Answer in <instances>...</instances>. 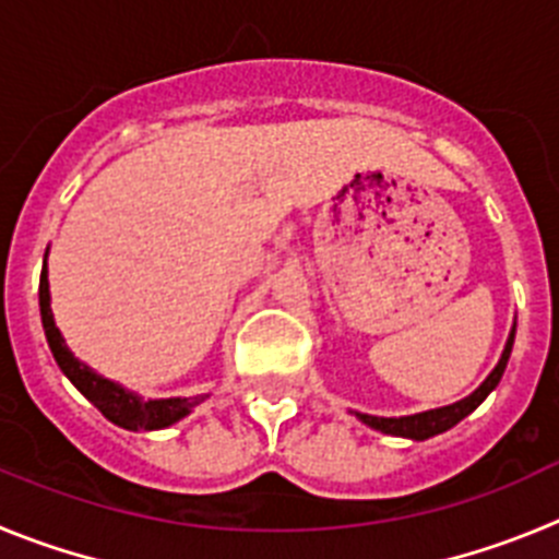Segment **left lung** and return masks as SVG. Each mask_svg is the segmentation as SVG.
<instances>
[{
    "instance_id": "left-lung-1",
    "label": "left lung",
    "mask_w": 559,
    "mask_h": 559,
    "mask_svg": "<svg viewBox=\"0 0 559 559\" xmlns=\"http://www.w3.org/2000/svg\"><path fill=\"white\" fill-rule=\"evenodd\" d=\"M512 342H515V323H512L510 336H507V345L501 350L499 365L492 367L490 376L476 386L471 395H465L462 401H454L449 406H437V409H426V412H415V415H401V417H381V415H367V412H354L359 417L361 424L370 426V429L381 431V435H392V437H406V440H429V437L442 435V431L454 429L460 424L462 417H467L481 401L490 395L496 386H499L501 376H504V367L510 361L512 354Z\"/></svg>"
}]
</instances>
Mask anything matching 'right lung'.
Wrapping results in <instances>:
<instances>
[{
  "instance_id": "obj_1",
  "label": "right lung",
  "mask_w": 559,
  "mask_h": 559,
  "mask_svg": "<svg viewBox=\"0 0 559 559\" xmlns=\"http://www.w3.org/2000/svg\"><path fill=\"white\" fill-rule=\"evenodd\" d=\"M49 253V250H47ZM38 304H41V323L44 334H47L49 350H52L55 361L63 370L69 381L83 392L85 399L92 401L110 424L122 426L128 431H155L167 429V426L183 420L189 412L198 404H203L209 395H189V399H142L139 392L128 390L119 381H110L99 376L94 367L80 361L78 356L69 350L67 340L55 325L52 314V295H49V270H47V255H44V270H41V286H38Z\"/></svg>"
}]
</instances>
